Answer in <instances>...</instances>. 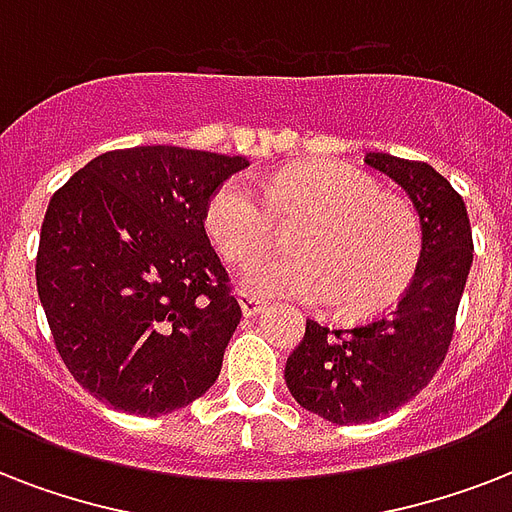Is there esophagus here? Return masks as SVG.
Masks as SVG:
<instances>
[{
	"label": "esophagus",
	"mask_w": 512,
	"mask_h": 512,
	"mask_svg": "<svg viewBox=\"0 0 512 512\" xmlns=\"http://www.w3.org/2000/svg\"><path fill=\"white\" fill-rule=\"evenodd\" d=\"M239 305L244 316H257V313L265 308L263 300L257 295H252V292H239Z\"/></svg>",
	"instance_id": "1"
}]
</instances>
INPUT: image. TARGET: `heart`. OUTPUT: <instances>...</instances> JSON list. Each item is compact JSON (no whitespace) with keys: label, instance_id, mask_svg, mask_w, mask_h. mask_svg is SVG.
I'll return each mask as SVG.
<instances>
[{"label":"heart","instance_id":"obj_1","mask_svg":"<svg viewBox=\"0 0 512 512\" xmlns=\"http://www.w3.org/2000/svg\"><path fill=\"white\" fill-rule=\"evenodd\" d=\"M292 236V257H260L241 284L257 297L335 303L342 316H369L396 303L420 260L422 233L406 201L380 193L366 172L340 162H303L268 183V199L247 177L225 180L207 204V233L217 252L244 263L279 233Z\"/></svg>","mask_w":512,"mask_h":512}]
</instances>
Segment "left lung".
I'll return each mask as SVG.
<instances>
[{"label":"left lung","instance_id":"left-lung-1","mask_svg":"<svg viewBox=\"0 0 512 512\" xmlns=\"http://www.w3.org/2000/svg\"><path fill=\"white\" fill-rule=\"evenodd\" d=\"M364 162L412 199L422 249L412 284L385 316L356 327L308 319L303 342L287 358L284 380L297 404L337 425L380 420L433 380L473 263L468 209L444 175L390 154H366Z\"/></svg>","mask_w":512,"mask_h":512}]
</instances>
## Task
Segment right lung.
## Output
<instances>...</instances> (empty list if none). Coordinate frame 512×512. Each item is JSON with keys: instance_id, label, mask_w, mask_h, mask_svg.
<instances>
[{"instance_id": "obj_1", "label": "right lung", "mask_w": 512, "mask_h": 512, "mask_svg": "<svg viewBox=\"0 0 512 512\" xmlns=\"http://www.w3.org/2000/svg\"><path fill=\"white\" fill-rule=\"evenodd\" d=\"M244 167V156L122 148L50 199L36 292L63 364L98 401L159 417L215 385L241 308L204 220Z\"/></svg>"}]
</instances>
